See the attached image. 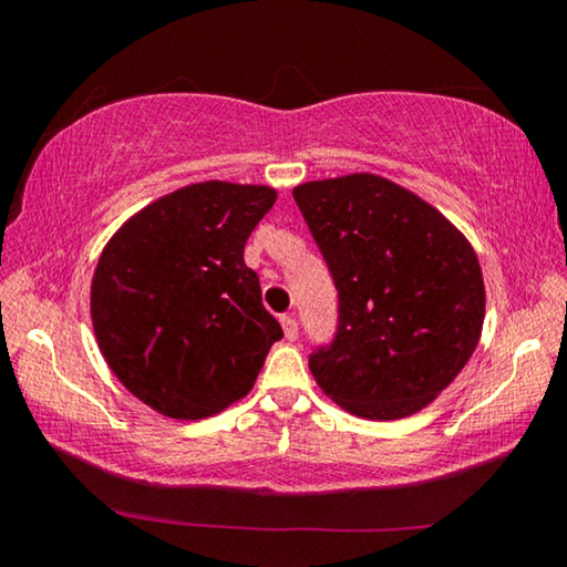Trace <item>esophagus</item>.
I'll return each mask as SVG.
<instances>
[{
    "label": "esophagus",
    "mask_w": 567,
    "mask_h": 567,
    "mask_svg": "<svg viewBox=\"0 0 567 567\" xmlns=\"http://www.w3.org/2000/svg\"><path fill=\"white\" fill-rule=\"evenodd\" d=\"M280 322H282V330H285V338L287 340H297V320L292 318V315H282L280 318Z\"/></svg>",
    "instance_id": "obj_1"
}]
</instances>
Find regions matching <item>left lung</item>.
Instances as JSON below:
<instances>
[{
    "instance_id": "8db88e82",
    "label": "left lung",
    "mask_w": 567,
    "mask_h": 567,
    "mask_svg": "<svg viewBox=\"0 0 567 567\" xmlns=\"http://www.w3.org/2000/svg\"><path fill=\"white\" fill-rule=\"evenodd\" d=\"M292 197L338 287V334L310 354L324 395L364 420L427 408L475 352L485 285L450 219L370 172L302 182Z\"/></svg>"
}]
</instances>
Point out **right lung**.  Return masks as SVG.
<instances>
[{"mask_svg": "<svg viewBox=\"0 0 567 567\" xmlns=\"http://www.w3.org/2000/svg\"><path fill=\"white\" fill-rule=\"evenodd\" d=\"M277 189L209 179L140 209L92 277L102 358L159 415L205 420L243 400L282 328L262 307L245 243Z\"/></svg>", "mask_w": 567, "mask_h": 567, "instance_id": "add662e5", "label": "right lung"}]
</instances>
